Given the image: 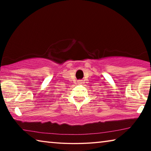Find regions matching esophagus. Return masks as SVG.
<instances>
[{
	"label": "esophagus",
	"mask_w": 151,
	"mask_h": 151,
	"mask_svg": "<svg viewBox=\"0 0 151 151\" xmlns=\"http://www.w3.org/2000/svg\"><path fill=\"white\" fill-rule=\"evenodd\" d=\"M80 83H81V82H80Z\"/></svg>",
	"instance_id": "obj_1"
}]
</instances>
